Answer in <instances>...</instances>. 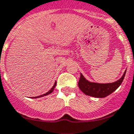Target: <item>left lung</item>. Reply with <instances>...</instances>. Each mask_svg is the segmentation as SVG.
Returning a JSON list of instances; mask_svg holds the SVG:
<instances>
[{"instance_id":"left-lung-1","label":"left lung","mask_w":134,"mask_h":134,"mask_svg":"<svg viewBox=\"0 0 134 134\" xmlns=\"http://www.w3.org/2000/svg\"><path fill=\"white\" fill-rule=\"evenodd\" d=\"M126 70L125 71L122 76L118 81L113 82V83H107V84L91 82L88 81L81 73L80 80L78 82V86H79L80 90L85 95L94 97L103 98V97H107L112 93L121 85L122 82L125 78Z\"/></svg>"}]
</instances>
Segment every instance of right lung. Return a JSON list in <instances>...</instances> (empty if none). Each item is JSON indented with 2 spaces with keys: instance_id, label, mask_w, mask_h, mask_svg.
Segmentation results:
<instances>
[{
  "instance_id": "obj_1",
  "label": "right lung",
  "mask_w": 134,
  "mask_h": 134,
  "mask_svg": "<svg viewBox=\"0 0 134 134\" xmlns=\"http://www.w3.org/2000/svg\"><path fill=\"white\" fill-rule=\"evenodd\" d=\"M56 84H57V82H54V84L53 85V86L52 87V88L49 91H48L46 93L43 94V95H41V96H37V97H32L31 98H38V97H43V96H48V95H49V94H50L51 93H52L53 91H54V88H55V86H56Z\"/></svg>"
}]
</instances>
